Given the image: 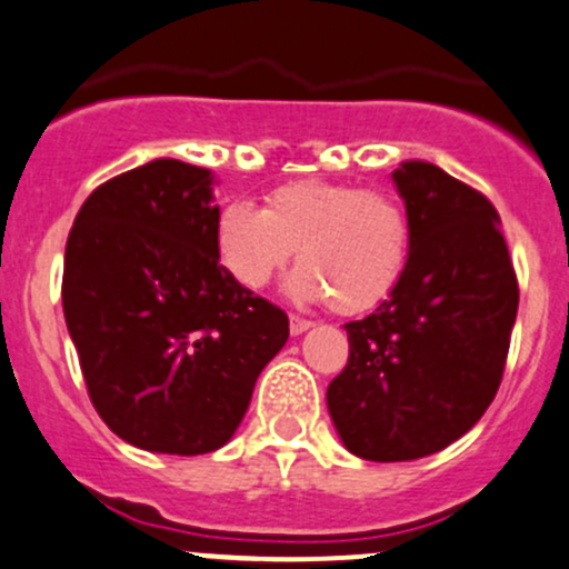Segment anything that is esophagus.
<instances>
[{
	"label": "esophagus",
	"instance_id": "34e87169",
	"mask_svg": "<svg viewBox=\"0 0 569 569\" xmlns=\"http://www.w3.org/2000/svg\"><path fill=\"white\" fill-rule=\"evenodd\" d=\"M311 327H313L311 319H302V317H291V319H289L291 336H302V332L311 330Z\"/></svg>",
	"mask_w": 569,
	"mask_h": 569
}]
</instances>
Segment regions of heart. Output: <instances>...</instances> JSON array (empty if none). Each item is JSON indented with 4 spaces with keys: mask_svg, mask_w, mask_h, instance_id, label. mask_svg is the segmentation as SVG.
<instances>
[{
    "mask_svg": "<svg viewBox=\"0 0 569 569\" xmlns=\"http://www.w3.org/2000/svg\"><path fill=\"white\" fill-rule=\"evenodd\" d=\"M220 261L244 289H263L289 258L302 267L291 295L330 300L343 317L380 308L410 263L412 222L405 203L380 187L295 178L263 200V211L231 203L217 220Z\"/></svg>",
    "mask_w": 569,
    "mask_h": 569,
    "instance_id": "1",
    "label": "heart"
}]
</instances>
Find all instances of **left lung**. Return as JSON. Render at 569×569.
I'll list each match as a JSON object with an SVG mask.
<instances>
[{
    "mask_svg": "<svg viewBox=\"0 0 569 569\" xmlns=\"http://www.w3.org/2000/svg\"><path fill=\"white\" fill-rule=\"evenodd\" d=\"M412 222L396 291L349 321V360L327 386L343 446L371 462L435 455L496 399L518 317V274L498 211L429 162L393 170Z\"/></svg>",
    "mask_w": 569,
    "mask_h": 569,
    "instance_id": "obj_1",
    "label": "left lung"
}]
</instances>
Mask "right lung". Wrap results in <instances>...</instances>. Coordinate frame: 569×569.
Segmentation results:
<instances>
[{
  "label": "right lung",
  "mask_w": 569,
  "mask_h": 569,
  "mask_svg": "<svg viewBox=\"0 0 569 569\" xmlns=\"http://www.w3.org/2000/svg\"><path fill=\"white\" fill-rule=\"evenodd\" d=\"M211 173L153 159L109 178L66 244L62 311L101 421L159 455L231 440L289 317L220 267Z\"/></svg>",
  "instance_id": "add662e5"
}]
</instances>
